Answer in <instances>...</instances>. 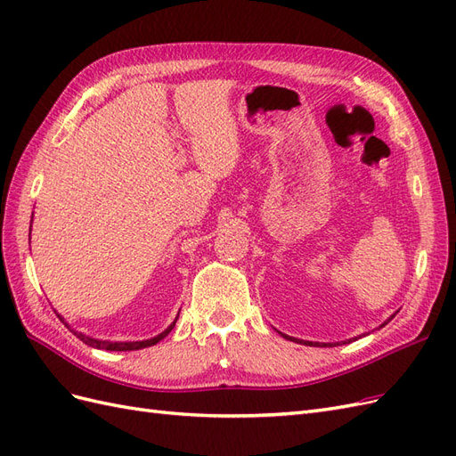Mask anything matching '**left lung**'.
Wrapping results in <instances>:
<instances>
[{
    "label": "left lung",
    "instance_id": "1",
    "mask_svg": "<svg viewBox=\"0 0 456 456\" xmlns=\"http://www.w3.org/2000/svg\"><path fill=\"white\" fill-rule=\"evenodd\" d=\"M392 317H394V315H392ZM392 317H390V320H392ZM390 320H388V322H390ZM388 322H384V323H382V325H380V327H384V325H386V323H388ZM281 337H285V338H287V340H293V342H300V344H308V346H312V344H314V346H322V344H320V342H308V340H297V338H293V337H287V335H283V333H281ZM335 344H338V342H335ZM344 344H346V342H344ZM323 346H327V344H323ZM329 346H333V344H329Z\"/></svg>",
    "mask_w": 456,
    "mask_h": 456
}]
</instances>
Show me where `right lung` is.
Here are the masks:
<instances>
[{"label":"right lung","instance_id":"right-lung-1","mask_svg":"<svg viewBox=\"0 0 456 456\" xmlns=\"http://www.w3.org/2000/svg\"><path fill=\"white\" fill-rule=\"evenodd\" d=\"M61 317V315H59ZM62 320V317H61ZM64 322V320H62ZM175 323H176V320L163 330V333H159L158 337H154V338H150V340H139V342H108V340H96V338H91V337H86V335H81V333H77V330H74V329H70V325L68 323H64L68 329L72 330V333L79 338V340H84L86 344H89V346H93V348H104V350H110V352H127V350H141V348H148V346H154V344H158L161 338H165L167 337L171 330H173V327H175Z\"/></svg>","mask_w":456,"mask_h":456}]
</instances>
